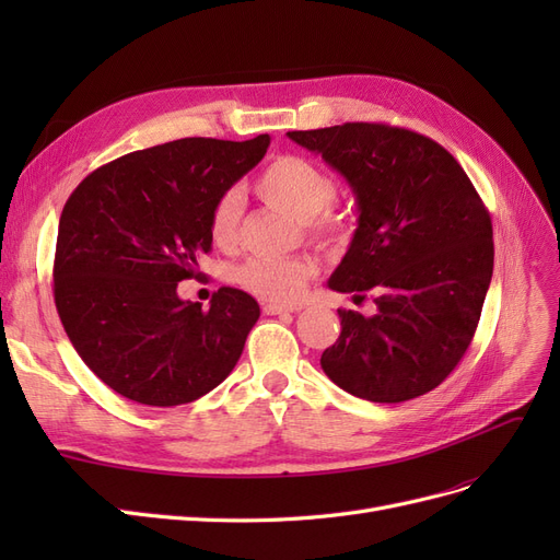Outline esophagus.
I'll return each mask as SVG.
<instances>
[{
  "instance_id": "34e87169",
  "label": "esophagus",
  "mask_w": 560,
  "mask_h": 560,
  "mask_svg": "<svg viewBox=\"0 0 560 560\" xmlns=\"http://www.w3.org/2000/svg\"><path fill=\"white\" fill-rule=\"evenodd\" d=\"M299 311L296 306H284V303H264V313L266 315H284V313H294Z\"/></svg>"
}]
</instances>
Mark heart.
Here are the masks:
<instances>
[{
  "mask_svg": "<svg viewBox=\"0 0 560 560\" xmlns=\"http://www.w3.org/2000/svg\"><path fill=\"white\" fill-rule=\"evenodd\" d=\"M254 191L284 214L303 224L308 235L325 245H343L352 235V222L336 212L331 206L338 194V184L325 167L296 154H284L270 161L259 177L254 179ZM243 222V198L238 191L219 196L210 217L212 241L219 247L238 243ZM315 276V264L306 257L270 259L254 257L238 266L235 280L247 292L270 301H294L306 290Z\"/></svg>",
  "mask_w": 560,
  "mask_h": 560,
  "instance_id": "heart-1",
  "label": "heart"
}]
</instances>
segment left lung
<instances>
[{"label": "left lung", "instance_id": "obj_1", "mask_svg": "<svg viewBox=\"0 0 560 560\" xmlns=\"http://www.w3.org/2000/svg\"><path fill=\"white\" fill-rule=\"evenodd\" d=\"M287 138L341 173L358 231L329 278L374 292L378 313L338 311L322 369L346 393L397 404L430 393L463 360L493 278V224L474 184L425 135L385 124L292 130ZM362 299V296H360Z\"/></svg>", "mask_w": 560, "mask_h": 560}]
</instances>
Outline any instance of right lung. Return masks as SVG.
Returning <instances> with one entry per match:
<instances>
[{
	"instance_id": "1",
	"label": "right lung",
	"mask_w": 560,
	"mask_h": 560,
	"mask_svg": "<svg viewBox=\"0 0 560 560\" xmlns=\"http://www.w3.org/2000/svg\"><path fill=\"white\" fill-rule=\"evenodd\" d=\"M268 144V135L165 142L97 167L67 198L56 308L79 358L114 393L147 406L189 404L241 360L259 303L222 287L202 311L177 296V282L200 276L214 202Z\"/></svg>"
}]
</instances>
